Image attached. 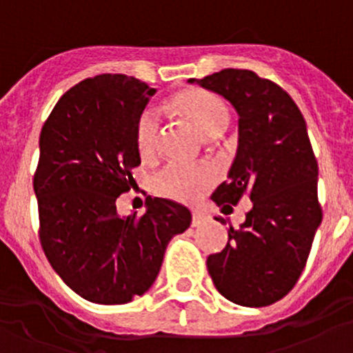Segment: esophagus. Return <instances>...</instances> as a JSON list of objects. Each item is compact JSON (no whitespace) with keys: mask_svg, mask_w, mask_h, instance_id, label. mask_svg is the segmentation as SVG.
Instances as JSON below:
<instances>
[{"mask_svg":"<svg viewBox=\"0 0 353 353\" xmlns=\"http://www.w3.org/2000/svg\"><path fill=\"white\" fill-rule=\"evenodd\" d=\"M205 220H206V213L203 212V210L194 208V210H193V225H194V227L201 225V223L205 222Z\"/></svg>","mask_w":353,"mask_h":353,"instance_id":"esophagus-1","label":"esophagus"}]
</instances>
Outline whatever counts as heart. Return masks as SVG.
Instances as JSON below:
<instances>
[{"label": "heart", "instance_id": "1", "mask_svg": "<svg viewBox=\"0 0 353 353\" xmlns=\"http://www.w3.org/2000/svg\"><path fill=\"white\" fill-rule=\"evenodd\" d=\"M170 105L183 116L201 137L215 138L227 130L230 114L225 102L215 94L199 88L179 92L170 99ZM160 121L155 110L147 109L138 117L134 128V141L138 154L143 159L155 155L159 147ZM213 181L212 170L206 167H190L172 163L155 177V191L162 196L177 201H193Z\"/></svg>", "mask_w": 353, "mask_h": 353}]
</instances>
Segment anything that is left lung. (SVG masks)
Wrapping results in <instances>:
<instances>
[{
	"instance_id": "left-lung-1",
	"label": "left lung",
	"mask_w": 353,
	"mask_h": 353,
	"mask_svg": "<svg viewBox=\"0 0 353 353\" xmlns=\"http://www.w3.org/2000/svg\"><path fill=\"white\" fill-rule=\"evenodd\" d=\"M188 83L222 95L239 116L229 181L212 199L230 212L243 196L252 201L244 222L230 225L225 248L208 256L206 268L234 304L270 305L295 285L321 225L318 162L307 126L290 95L254 71L227 68ZM215 220L223 223L222 216Z\"/></svg>"
}]
</instances>
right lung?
I'll use <instances>...</instances> for the list:
<instances>
[{"mask_svg": "<svg viewBox=\"0 0 353 353\" xmlns=\"http://www.w3.org/2000/svg\"><path fill=\"white\" fill-rule=\"evenodd\" d=\"M155 88L128 74H97L66 92L42 126L34 191L41 244L80 297L126 304L154 285L169 241L191 223L186 206L147 196L145 213L116 199L140 165L134 128Z\"/></svg>", "mask_w": 353, "mask_h": 353, "instance_id": "add662e5", "label": "right lung"}]
</instances>
